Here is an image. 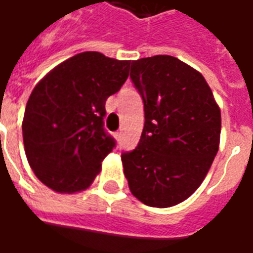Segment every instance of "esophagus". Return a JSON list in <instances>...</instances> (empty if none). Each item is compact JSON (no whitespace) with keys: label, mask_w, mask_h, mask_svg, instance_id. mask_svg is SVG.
Segmentation results:
<instances>
[{"label":"esophagus","mask_w":253,"mask_h":253,"mask_svg":"<svg viewBox=\"0 0 253 253\" xmlns=\"http://www.w3.org/2000/svg\"><path fill=\"white\" fill-rule=\"evenodd\" d=\"M121 137H122V131L115 132V138H116V139H121Z\"/></svg>","instance_id":"1"}]
</instances>
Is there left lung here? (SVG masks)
I'll return each instance as SVG.
<instances>
[{
    "label": "left lung",
    "mask_w": 253,
    "mask_h": 253,
    "mask_svg": "<svg viewBox=\"0 0 253 253\" xmlns=\"http://www.w3.org/2000/svg\"><path fill=\"white\" fill-rule=\"evenodd\" d=\"M143 100L138 146L122 153L131 194L152 207L190 198L205 180L219 146L221 111L201 73L170 55L131 62Z\"/></svg>",
    "instance_id": "left-lung-1"
}]
</instances>
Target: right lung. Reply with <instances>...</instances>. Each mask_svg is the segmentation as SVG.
<instances>
[{
  "instance_id": "right-lung-1",
  "label": "right lung",
  "mask_w": 253,
  "mask_h": 253,
  "mask_svg": "<svg viewBox=\"0 0 253 253\" xmlns=\"http://www.w3.org/2000/svg\"><path fill=\"white\" fill-rule=\"evenodd\" d=\"M131 61L85 51L59 63L31 93L23 139L36 177L61 194L88 188L115 139L104 130L105 100L128 77Z\"/></svg>"
}]
</instances>
